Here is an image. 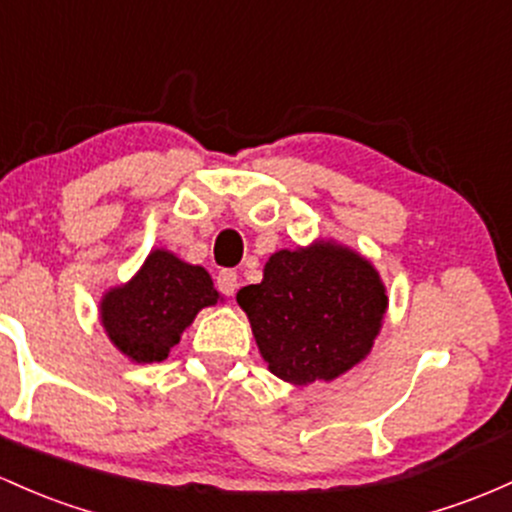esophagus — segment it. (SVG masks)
<instances>
[{"instance_id":"esophagus-1","label":"esophagus","mask_w":512,"mask_h":512,"mask_svg":"<svg viewBox=\"0 0 512 512\" xmlns=\"http://www.w3.org/2000/svg\"><path fill=\"white\" fill-rule=\"evenodd\" d=\"M216 284H218V291L226 296H233L235 291H238V274L233 272V269H221L216 277Z\"/></svg>"}]
</instances>
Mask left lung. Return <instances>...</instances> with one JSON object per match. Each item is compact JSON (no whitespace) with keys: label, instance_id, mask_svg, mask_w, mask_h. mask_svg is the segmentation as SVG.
I'll list each match as a JSON object with an SVG mask.
<instances>
[{"label":"left lung","instance_id":"1","mask_svg":"<svg viewBox=\"0 0 512 512\" xmlns=\"http://www.w3.org/2000/svg\"><path fill=\"white\" fill-rule=\"evenodd\" d=\"M269 372L289 384L335 379L372 350L386 313L376 269L347 247L279 250L238 291Z\"/></svg>","mask_w":512,"mask_h":512}]
</instances>
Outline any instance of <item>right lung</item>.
Masks as SVG:
<instances>
[{
  "mask_svg": "<svg viewBox=\"0 0 512 512\" xmlns=\"http://www.w3.org/2000/svg\"><path fill=\"white\" fill-rule=\"evenodd\" d=\"M216 301L218 291L204 267L155 250L131 282L104 296L101 323L133 362H162L196 313Z\"/></svg>",
  "mask_w": 512,
  "mask_h": 512,
  "instance_id": "right-lung-1",
  "label": "right lung"
}]
</instances>
